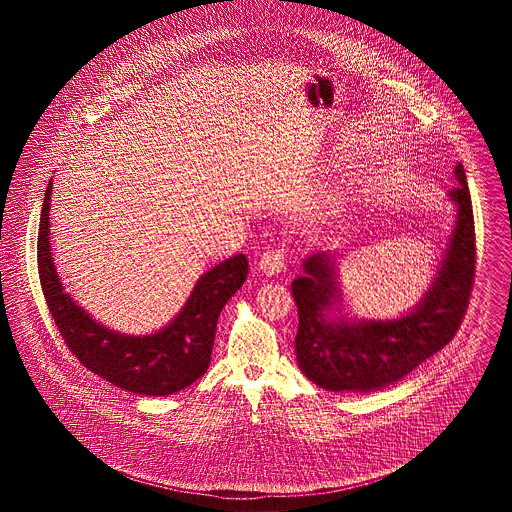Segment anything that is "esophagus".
<instances>
[{
	"instance_id": "obj_1",
	"label": "esophagus",
	"mask_w": 512,
	"mask_h": 512,
	"mask_svg": "<svg viewBox=\"0 0 512 512\" xmlns=\"http://www.w3.org/2000/svg\"><path fill=\"white\" fill-rule=\"evenodd\" d=\"M284 249H268L259 261V270L265 276H276L284 270Z\"/></svg>"
}]
</instances>
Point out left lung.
I'll return each mask as SVG.
<instances>
[{
  "label": "left lung",
  "mask_w": 512,
  "mask_h": 512,
  "mask_svg": "<svg viewBox=\"0 0 512 512\" xmlns=\"http://www.w3.org/2000/svg\"><path fill=\"white\" fill-rule=\"evenodd\" d=\"M449 192L457 215L430 288L397 318H345L340 309L338 267L330 251L303 261L292 282L299 328L295 355L301 372L330 391L382 390L443 349L463 320L474 284L476 238L463 165Z\"/></svg>",
  "instance_id": "obj_1"
}]
</instances>
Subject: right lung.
<instances>
[{
	"mask_svg": "<svg viewBox=\"0 0 512 512\" xmlns=\"http://www.w3.org/2000/svg\"><path fill=\"white\" fill-rule=\"evenodd\" d=\"M49 180L38 232V272L49 313L74 357L121 390L140 395H172L188 388L211 363L222 307L242 288L247 257L238 253L207 270L180 313L161 330L146 336L121 334L86 313L57 274L49 244Z\"/></svg>",
	"mask_w": 512,
	"mask_h": 512,
	"instance_id": "obj_1",
	"label": "right lung"
}]
</instances>
